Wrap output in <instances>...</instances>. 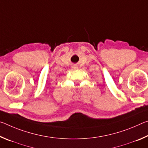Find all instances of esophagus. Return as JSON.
Returning a JSON list of instances; mask_svg holds the SVG:
<instances>
[{
    "label": "esophagus",
    "mask_w": 148,
    "mask_h": 148,
    "mask_svg": "<svg viewBox=\"0 0 148 148\" xmlns=\"http://www.w3.org/2000/svg\"><path fill=\"white\" fill-rule=\"evenodd\" d=\"M72 68H73L74 69H77V66H72Z\"/></svg>",
    "instance_id": "1"
}]
</instances>
